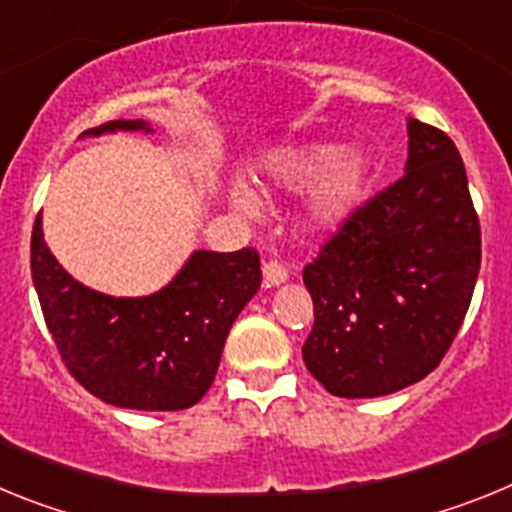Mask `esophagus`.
Segmentation results:
<instances>
[{"label":"esophagus","mask_w":512,"mask_h":512,"mask_svg":"<svg viewBox=\"0 0 512 512\" xmlns=\"http://www.w3.org/2000/svg\"><path fill=\"white\" fill-rule=\"evenodd\" d=\"M289 271L287 266L279 264V261H266L264 264V284L266 287H279V284L287 282Z\"/></svg>","instance_id":"34e87169"}]
</instances>
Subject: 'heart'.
<instances>
[{"label":"heart","mask_w":512,"mask_h":512,"mask_svg":"<svg viewBox=\"0 0 512 512\" xmlns=\"http://www.w3.org/2000/svg\"><path fill=\"white\" fill-rule=\"evenodd\" d=\"M374 161L364 151H348L336 140H312L277 151L266 164V179L274 187L305 189L312 194V220L320 228H338L354 215L374 184ZM230 205L243 215H259V200L246 187L230 189Z\"/></svg>","instance_id":"obj_1"}]
</instances>
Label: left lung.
<instances>
[{"label": "left lung", "instance_id": "left-lung-1", "mask_svg": "<svg viewBox=\"0 0 512 512\" xmlns=\"http://www.w3.org/2000/svg\"><path fill=\"white\" fill-rule=\"evenodd\" d=\"M405 174L361 205L305 266L315 323L302 346L336 397H382L441 364L482 261L467 171L443 130L408 120Z\"/></svg>", "mask_w": 512, "mask_h": 512}]
</instances>
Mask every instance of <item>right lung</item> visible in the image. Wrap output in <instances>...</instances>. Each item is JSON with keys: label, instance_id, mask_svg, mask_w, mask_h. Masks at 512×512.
Instances as JSON below:
<instances>
[{"label": "right lung", "instance_id": "add662e5", "mask_svg": "<svg viewBox=\"0 0 512 512\" xmlns=\"http://www.w3.org/2000/svg\"><path fill=\"white\" fill-rule=\"evenodd\" d=\"M146 130L115 120L84 135ZM30 269L40 307L71 377L99 400L130 410H184L215 379L238 312L261 287L253 248L194 251L182 271L148 297H110L76 282L45 246L35 220Z\"/></svg>", "mask_w": 512, "mask_h": 512}]
</instances>
